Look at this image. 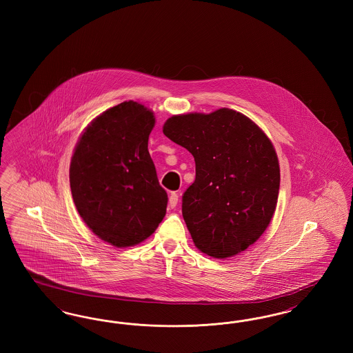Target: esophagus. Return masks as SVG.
<instances>
[{"label": "esophagus", "instance_id": "34e87169", "mask_svg": "<svg viewBox=\"0 0 353 353\" xmlns=\"http://www.w3.org/2000/svg\"><path fill=\"white\" fill-rule=\"evenodd\" d=\"M177 202H179V194L176 192H172L169 196V206L173 209V208H176Z\"/></svg>", "mask_w": 353, "mask_h": 353}]
</instances>
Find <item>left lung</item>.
Here are the masks:
<instances>
[{
	"label": "left lung",
	"instance_id": "1",
	"mask_svg": "<svg viewBox=\"0 0 353 353\" xmlns=\"http://www.w3.org/2000/svg\"><path fill=\"white\" fill-rule=\"evenodd\" d=\"M164 134L190 152L196 179L183 194V217L199 250L229 258L269 226L281 173L263 131L234 110L169 118Z\"/></svg>",
	"mask_w": 353,
	"mask_h": 353
}]
</instances>
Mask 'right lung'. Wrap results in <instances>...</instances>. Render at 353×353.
Masks as SVG:
<instances>
[{"mask_svg": "<svg viewBox=\"0 0 353 353\" xmlns=\"http://www.w3.org/2000/svg\"><path fill=\"white\" fill-rule=\"evenodd\" d=\"M153 125L144 105L120 103L85 128L71 159L70 186L78 213L117 248L143 242L167 213L168 194L148 152Z\"/></svg>", "mask_w": 353, "mask_h": 353, "instance_id": "right-lung-1", "label": "right lung"}]
</instances>
